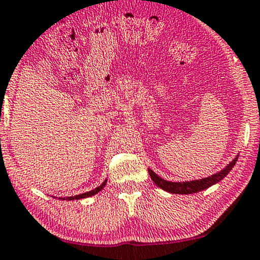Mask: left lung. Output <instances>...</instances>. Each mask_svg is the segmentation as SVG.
I'll return each instance as SVG.
<instances>
[{
  "label": "left lung",
  "mask_w": 260,
  "mask_h": 260,
  "mask_svg": "<svg viewBox=\"0 0 260 260\" xmlns=\"http://www.w3.org/2000/svg\"><path fill=\"white\" fill-rule=\"evenodd\" d=\"M237 161H238V157H235V159L232 161L227 167L223 168L221 172H218V173L211 175V177L204 178V179H201V180L184 181V183H172V181H167L162 179V178H160L159 175L155 174L151 170H148V172H149L151 180H153L157 186L162 188V190L171 192V193L188 194V193H196V192L205 190V188L210 187L211 185L218 183V181L223 179L225 175L231 172V170L234 167V165Z\"/></svg>",
  "instance_id": "1"
}]
</instances>
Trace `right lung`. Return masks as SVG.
<instances>
[{
    "label": "right lung",
    "instance_id": "add662e5",
    "mask_svg": "<svg viewBox=\"0 0 260 260\" xmlns=\"http://www.w3.org/2000/svg\"><path fill=\"white\" fill-rule=\"evenodd\" d=\"M106 185V180L104 181L103 184L100 185V186H98L96 188H94V190L89 191V192H86V193H82V194H77V196H74V197H66V198H60V200H66V201H74V200H81V198H86V197H89V196H93V194L98 193V192L103 190V187Z\"/></svg>",
    "mask_w": 260,
    "mask_h": 260
}]
</instances>
